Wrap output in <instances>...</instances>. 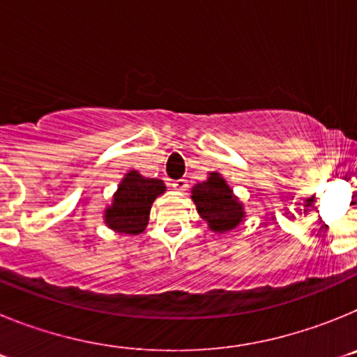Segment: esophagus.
<instances>
[{"mask_svg":"<svg viewBox=\"0 0 357 357\" xmlns=\"http://www.w3.org/2000/svg\"><path fill=\"white\" fill-rule=\"evenodd\" d=\"M188 185H189L188 178H178V181L173 182V188L178 189V191H185V189H188Z\"/></svg>","mask_w":357,"mask_h":357,"instance_id":"esophagus-1","label":"esophagus"}]
</instances>
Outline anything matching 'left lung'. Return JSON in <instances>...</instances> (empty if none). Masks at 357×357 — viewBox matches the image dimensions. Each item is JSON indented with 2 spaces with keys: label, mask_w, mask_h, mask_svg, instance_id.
I'll return each mask as SVG.
<instances>
[{
  "label": "left lung",
  "mask_w": 357,
  "mask_h": 357,
  "mask_svg": "<svg viewBox=\"0 0 357 357\" xmlns=\"http://www.w3.org/2000/svg\"><path fill=\"white\" fill-rule=\"evenodd\" d=\"M191 198L204 222L218 234L236 229L245 218L243 204L234 197L220 173H209L206 182L195 185L191 189Z\"/></svg>",
  "instance_id": "8db88e82"
}]
</instances>
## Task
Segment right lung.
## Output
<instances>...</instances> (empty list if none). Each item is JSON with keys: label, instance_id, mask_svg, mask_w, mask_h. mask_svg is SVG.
Returning a JSON list of instances; mask_svg holds the SVG:
<instances>
[{"label": "right lung", "instance_id": "obj_1", "mask_svg": "<svg viewBox=\"0 0 357 357\" xmlns=\"http://www.w3.org/2000/svg\"><path fill=\"white\" fill-rule=\"evenodd\" d=\"M166 191L159 178H146L139 172L130 169L119 182L112 197V206L103 214L107 227L121 234H141L148 225L151 204Z\"/></svg>", "mask_w": 357, "mask_h": 357}]
</instances>
